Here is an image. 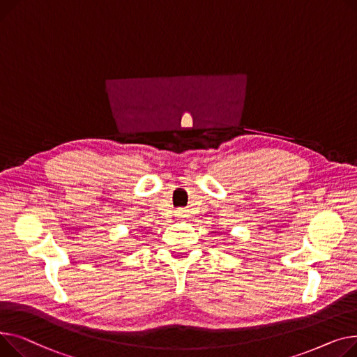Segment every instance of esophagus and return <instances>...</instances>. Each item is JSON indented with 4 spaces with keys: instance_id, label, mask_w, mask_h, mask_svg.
<instances>
[{
    "instance_id": "obj_1",
    "label": "esophagus",
    "mask_w": 357,
    "mask_h": 357,
    "mask_svg": "<svg viewBox=\"0 0 357 357\" xmlns=\"http://www.w3.org/2000/svg\"><path fill=\"white\" fill-rule=\"evenodd\" d=\"M184 215H185V212L183 211V208H180V211H177V216H180V218H184Z\"/></svg>"
}]
</instances>
